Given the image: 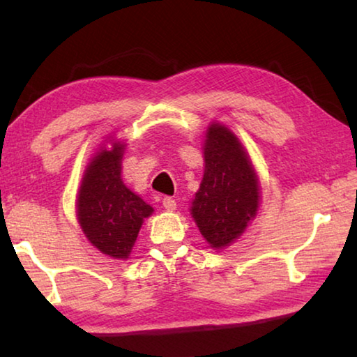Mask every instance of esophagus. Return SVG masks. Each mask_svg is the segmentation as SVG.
<instances>
[{
    "instance_id": "esophagus-1",
    "label": "esophagus",
    "mask_w": 357,
    "mask_h": 357,
    "mask_svg": "<svg viewBox=\"0 0 357 357\" xmlns=\"http://www.w3.org/2000/svg\"><path fill=\"white\" fill-rule=\"evenodd\" d=\"M162 206H164L167 211H174L176 209V200L172 197H164V200H162Z\"/></svg>"
}]
</instances>
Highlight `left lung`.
I'll list each match as a JSON object with an SVG mask.
<instances>
[{"label": "left lung", "instance_id": "left-lung-1", "mask_svg": "<svg viewBox=\"0 0 357 357\" xmlns=\"http://www.w3.org/2000/svg\"><path fill=\"white\" fill-rule=\"evenodd\" d=\"M204 174L190 214L213 249H223L244 233L259 204V184L238 137L211 124L204 140Z\"/></svg>", "mask_w": 357, "mask_h": 357}]
</instances>
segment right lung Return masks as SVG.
Wrapping results in <instances>:
<instances>
[{
	"label": "right lung",
	"mask_w": 357,
	"mask_h": 357,
	"mask_svg": "<svg viewBox=\"0 0 357 357\" xmlns=\"http://www.w3.org/2000/svg\"><path fill=\"white\" fill-rule=\"evenodd\" d=\"M124 144L113 143L112 149L102 148L84 170L77 195V217L96 249L102 253L129 258L143 220L153 214V208L121 179V160Z\"/></svg>",
	"instance_id": "obj_1"
}]
</instances>
